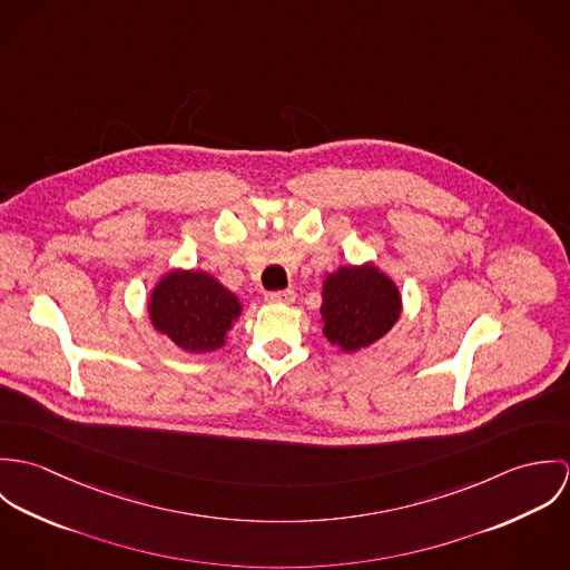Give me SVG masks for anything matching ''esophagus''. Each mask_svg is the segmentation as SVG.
Returning <instances> with one entry per match:
<instances>
[{
  "instance_id": "1",
  "label": "esophagus",
  "mask_w": 570,
  "mask_h": 570,
  "mask_svg": "<svg viewBox=\"0 0 570 570\" xmlns=\"http://www.w3.org/2000/svg\"><path fill=\"white\" fill-rule=\"evenodd\" d=\"M296 292L294 289H281V292H265V301L267 303H276V305H289L294 303Z\"/></svg>"
}]
</instances>
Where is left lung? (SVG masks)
I'll list each match as a JSON object with an SVG mask.
<instances>
[{"label": "left lung", "instance_id": "1", "mask_svg": "<svg viewBox=\"0 0 570 570\" xmlns=\"http://www.w3.org/2000/svg\"><path fill=\"white\" fill-rule=\"evenodd\" d=\"M402 298L377 267H340L323 285V323L331 344L357 351L373 344L397 323Z\"/></svg>", "mask_w": 570, "mask_h": 570}]
</instances>
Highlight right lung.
Here are the masks:
<instances>
[{"label":"right lung","instance_id":"right-lung-1","mask_svg":"<svg viewBox=\"0 0 570 570\" xmlns=\"http://www.w3.org/2000/svg\"><path fill=\"white\" fill-rule=\"evenodd\" d=\"M149 314L177 346L204 353L224 346L242 305L206 272H170L154 289Z\"/></svg>","mask_w":570,"mask_h":570}]
</instances>
